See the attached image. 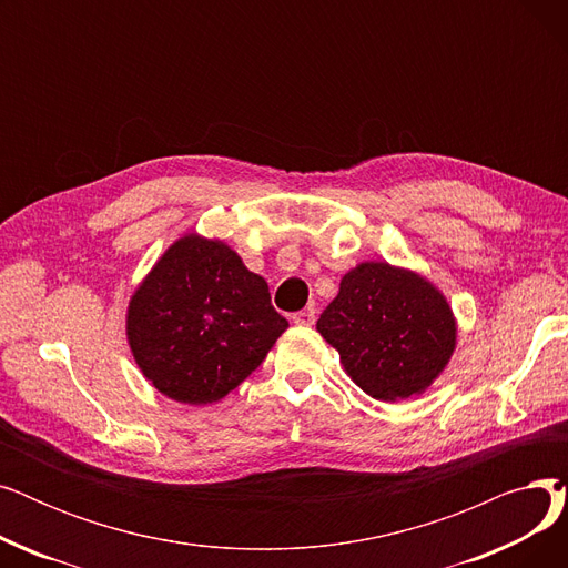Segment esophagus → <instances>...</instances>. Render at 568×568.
I'll use <instances>...</instances> for the list:
<instances>
[{"mask_svg": "<svg viewBox=\"0 0 568 568\" xmlns=\"http://www.w3.org/2000/svg\"><path fill=\"white\" fill-rule=\"evenodd\" d=\"M292 322H294L296 326H313V324H315V311H313V308H304V311H300V313H294V315H292Z\"/></svg>", "mask_w": 568, "mask_h": 568, "instance_id": "34e87169", "label": "esophagus"}]
</instances>
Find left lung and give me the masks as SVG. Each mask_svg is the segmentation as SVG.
I'll return each mask as SVG.
<instances>
[{"label":"left lung","instance_id":"obj_1","mask_svg":"<svg viewBox=\"0 0 568 568\" xmlns=\"http://www.w3.org/2000/svg\"><path fill=\"white\" fill-rule=\"evenodd\" d=\"M352 382L371 398L422 396L449 366L458 322L444 292L412 268L368 260L341 278L317 320Z\"/></svg>","mask_w":568,"mask_h":568}]
</instances>
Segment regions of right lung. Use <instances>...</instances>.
I'll list each match as a JSON object with an SVG mask.
<instances>
[{
	"label": "right lung",
	"mask_w": 568,
	"mask_h": 568,
	"mask_svg": "<svg viewBox=\"0 0 568 568\" xmlns=\"http://www.w3.org/2000/svg\"><path fill=\"white\" fill-rule=\"evenodd\" d=\"M287 329L268 285L223 239L186 232L129 300L126 341L140 373L182 405L236 389Z\"/></svg>",
	"instance_id": "add662e5"
}]
</instances>
